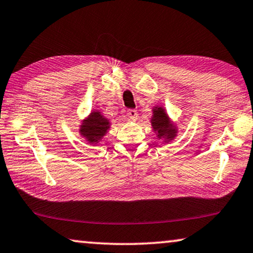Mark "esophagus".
Segmentation results:
<instances>
[{
	"label": "esophagus",
	"mask_w": 253,
	"mask_h": 253,
	"mask_svg": "<svg viewBox=\"0 0 253 253\" xmlns=\"http://www.w3.org/2000/svg\"><path fill=\"white\" fill-rule=\"evenodd\" d=\"M127 117H128V119L131 120V122H135V120L137 119L136 110H134V109L128 110V111H127Z\"/></svg>",
	"instance_id": "esophagus-1"
}]
</instances>
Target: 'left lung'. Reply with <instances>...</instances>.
Segmentation results:
<instances>
[{"instance_id": "left-lung-1", "label": "left lung", "mask_w": 253, "mask_h": 253, "mask_svg": "<svg viewBox=\"0 0 253 253\" xmlns=\"http://www.w3.org/2000/svg\"><path fill=\"white\" fill-rule=\"evenodd\" d=\"M151 125L154 127V130L157 131L158 137H166L167 140H172L175 136V127L170 125L169 117L163 108H158V106L155 108Z\"/></svg>"}]
</instances>
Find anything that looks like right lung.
Listing matches in <instances>:
<instances>
[{
  "label": "right lung",
  "mask_w": 253,
  "mask_h": 253,
  "mask_svg": "<svg viewBox=\"0 0 253 253\" xmlns=\"http://www.w3.org/2000/svg\"><path fill=\"white\" fill-rule=\"evenodd\" d=\"M110 128V123L98 111L91 112L87 120L81 125L80 131L90 143H97L102 136H104L106 130Z\"/></svg>",
  "instance_id": "right-lung-1"
}]
</instances>
